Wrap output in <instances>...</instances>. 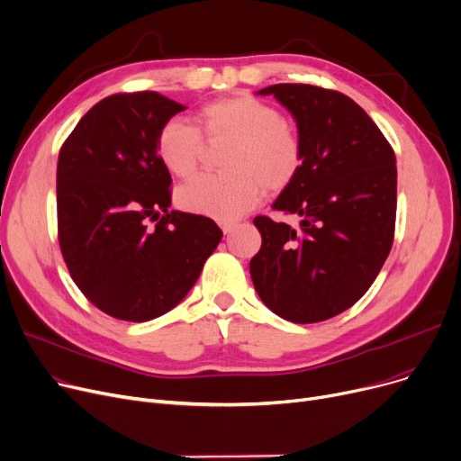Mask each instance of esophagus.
I'll return each instance as SVG.
<instances>
[{"label": "esophagus", "instance_id": "esophagus-1", "mask_svg": "<svg viewBox=\"0 0 461 461\" xmlns=\"http://www.w3.org/2000/svg\"><path fill=\"white\" fill-rule=\"evenodd\" d=\"M218 226L222 228L224 233H230V231L235 228V222H233V221H221V222H218Z\"/></svg>", "mask_w": 461, "mask_h": 461}]
</instances>
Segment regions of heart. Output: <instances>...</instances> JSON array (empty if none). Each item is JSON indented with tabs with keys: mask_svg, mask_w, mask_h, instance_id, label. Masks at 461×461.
I'll return each mask as SVG.
<instances>
[{
	"mask_svg": "<svg viewBox=\"0 0 461 461\" xmlns=\"http://www.w3.org/2000/svg\"><path fill=\"white\" fill-rule=\"evenodd\" d=\"M194 127L167 121L157 134V155L169 174L188 179L198 172L209 145L230 143L221 176H200L177 192L181 209L216 221L250 211L263 188L278 192L301 172L304 141L284 113L254 95H235L202 106Z\"/></svg>",
	"mask_w": 461,
	"mask_h": 461,
	"instance_id": "heart-1",
	"label": "heart"
}]
</instances>
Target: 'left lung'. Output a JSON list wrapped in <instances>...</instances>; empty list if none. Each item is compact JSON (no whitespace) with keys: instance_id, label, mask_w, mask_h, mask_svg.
I'll use <instances>...</instances> for the list:
<instances>
[{"instance_id":"1","label":"left lung","mask_w":461,"mask_h":461,"mask_svg":"<svg viewBox=\"0 0 461 461\" xmlns=\"http://www.w3.org/2000/svg\"><path fill=\"white\" fill-rule=\"evenodd\" d=\"M304 141L297 177L273 203L299 226L256 216L261 249L250 259L259 299L294 323H320L368 292L396 226V157L372 117L348 95L310 84H276Z\"/></svg>"}]
</instances>
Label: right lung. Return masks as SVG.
<instances>
[{
    "label": "right lung",
    "instance_id": "1",
    "mask_svg": "<svg viewBox=\"0 0 461 461\" xmlns=\"http://www.w3.org/2000/svg\"><path fill=\"white\" fill-rule=\"evenodd\" d=\"M186 106L157 91L96 103L58 158V240L70 278L108 316L141 323L177 306L222 239L207 216L167 211L157 134Z\"/></svg>",
    "mask_w": 461,
    "mask_h": 461
}]
</instances>
